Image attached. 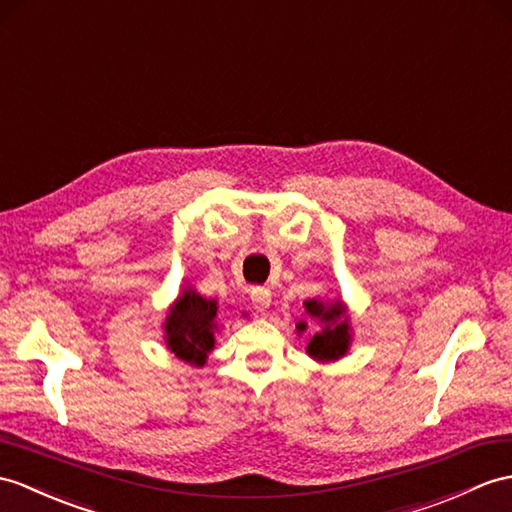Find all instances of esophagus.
Here are the masks:
<instances>
[{
	"label": "esophagus",
	"instance_id": "1",
	"mask_svg": "<svg viewBox=\"0 0 512 512\" xmlns=\"http://www.w3.org/2000/svg\"><path fill=\"white\" fill-rule=\"evenodd\" d=\"M251 301H253L257 312H266L272 303V292L268 288H259L257 285V288L251 290Z\"/></svg>",
	"mask_w": 512,
	"mask_h": 512
}]
</instances>
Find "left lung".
I'll return each instance as SVG.
<instances>
[{"instance_id":"left-lung-1","label":"left lung","mask_w":512,"mask_h":512,"mask_svg":"<svg viewBox=\"0 0 512 512\" xmlns=\"http://www.w3.org/2000/svg\"><path fill=\"white\" fill-rule=\"evenodd\" d=\"M305 310L312 318H318L320 323H323V329L316 331L312 336L310 344H307V353L312 355L314 360L320 362H327V360H338L340 355L347 353L349 347V325H347V318L340 320L344 316V307L342 303H331L325 305L320 301H305ZM299 331H305V323L301 320L299 325H296Z\"/></svg>"}]
</instances>
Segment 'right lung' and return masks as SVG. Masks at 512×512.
<instances>
[{"instance_id": "right-lung-1", "label": "right lung", "mask_w": 512, "mask_h": 512, "mask_svg": "<svg viewBox=\"0 0 512 512\" xmlns=\"http://www.w3.org/2000/svg\"><path fill=\"white\" fill-rule=\"evenodd\" d=\"M216 312V301L202 299L192 290L183 292L165 320V340L178 358L196 366L205 364L207 353L213 349Z\"/></svg>"}]
</instances>
